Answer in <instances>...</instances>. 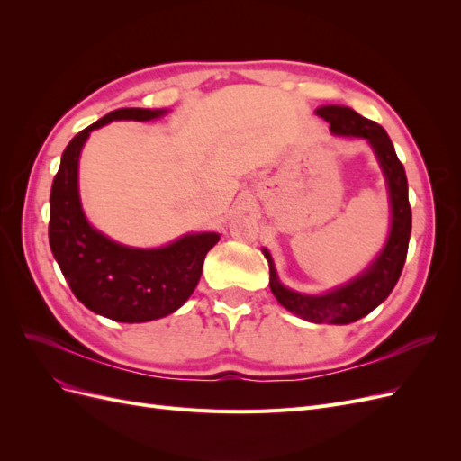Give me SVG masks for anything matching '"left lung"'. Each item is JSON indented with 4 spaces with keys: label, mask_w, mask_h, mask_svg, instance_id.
<instances>
[{
    "label": "left lung",
    "mask_w": 461,
    "mask_h": 461,
    "mask_svg": "<svg viewBox=\"0 0 461 461\" xmlns=\"http://www.w3.org/2000/svg\"><path fill=\"white\" fill-rule=\"evenodd\" d=\"M315 113L330 124V132L334 136L364 138L373 148L375 158L379 161L386 180L390 200L388 239L381 252L367 265V269L354 276L350 283L332 288L325 294H302V292L286 288L278 281L269 249L263 248L261 252L269 263L271 292L283 308L310 321V323L348 325L366 317L376 305L383 303L402 275L411 234L408 178L403 165L396 156V149L381 124L361 117L346 105H321L315 109Z\"/></svg>",
    "instance_id": "left-lung-1"
}]
</instances>
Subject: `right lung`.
<instances>
[{"instance_id": "1", "label": "right lung", "mask_w": 461, "mask_h": 461, "mask_svg": "<svg viewBox=\"0 0 461 461\" xmlns=\"http://www.w3.org/2000/svg\"><path fill=\"white\" fill-rule=\"evenodd\" d=\"M167 109L124 107L80 131L61 156L50 194V248L73 294L97 315L146 323L176 312L196 288L217 232L185 234L161 248L124 246L94 229L82 212L78 159L92 131L111 121H151Z\"/></svg>"}]
</instances>
